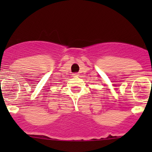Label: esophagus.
Here are the masks:
<instances>
[{
  "label": "esophagus",
  "instance_id": "34e87169",
  "mask_svg": "<svg viewBox=\"0 0 152 152\" xmlns=\"http://www.w3.org/2000/svg\"><path fill=\"white\" fill-rule=\"evenodd\" d=\"M72 77H79V75L77 73H75V74H72Z\"/></svg>",
  "mask_w": 152,
  "mask_h": 152
}]
</instances>
